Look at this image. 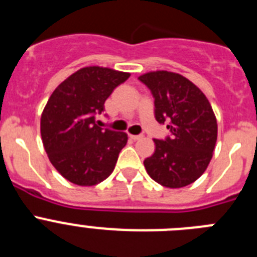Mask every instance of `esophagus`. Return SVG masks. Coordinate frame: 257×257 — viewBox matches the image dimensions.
<instances>
[{
  "label": "esophagus",
  "mask_w": 257,
  "mask_h": 257,
  "mask_svg": "<svg viewBox=\"0 0 257 257\" xmlns=\"http://www.w3.org/2000/svg\"><path fill=\"white\" fill-rule=\"evenodd\" d=\"M130 138L133 140H140L143 139V135H130Z\"/></svg>",
  "instance_id": "esophagus-1"
}]
</instances>
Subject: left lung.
Instances as JSON below:
<instances>
[{
	"mask_svg": "<svg viewBox=\"0 0 257 257\" xmlns=\"http://www.w3.org/2000/svg\"><path fill=\"white\" fill-rule=\"evenodd\" d=\"M154 97V117L167 122L170 135L154 139L156 151L144 161L148 175L167 188L194 183L207 169L217 139L216 117L205 94L188 78L167 70L139 77Z\"/></svg>",
	"mask_w": 257,
	"mask_h": 257,
	"instance_id": "left-lung-1",
	"label": "left lung"
}]
</instances>
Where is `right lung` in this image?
Masks as SVG:
<instances>
[{"instance_id": "1", "label": "right lung", "mask_w": 257, "mask_h": 257, "mask_svg": "<svg viewBox=\"0 0 257 257\" xmlns=\"http://www.w3.org/2000/svg\"><path fill=\"white\" fill-rule=\"evenodd\" d=\"M130 73L86 67L52 92L41 115V136L50 162L70 183L91 187L114 170L127 135L101 128L95 117Z\"/></svg>"}]
</instances>
